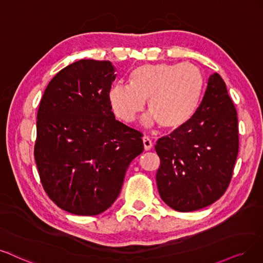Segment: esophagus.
<instances>
[{
  "label": "esophagus",
  "instance_id": "esophagus-1",
  "mask_svg": "<svg viewBox=\"0 0 263 263\" xmlns=\"http://www.w3.org/2000/svg\"><path fill=\"white\" fill-rule=\"evenodd\" d=\"M142 142H143V148H144L145 151H149V150L152 149L153 144H152V141H151V139L149 137H143L142 138Z\"/></svg>",
  "mask_w": 263,
  "mask_h": 263
}]
</instances>
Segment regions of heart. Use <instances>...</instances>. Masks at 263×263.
I'll return each mask as SVG.
<instances>
[{
	"instance_id": "b5f03b06",
	"label": "heart",
	"mask_w": 263,
	"mask_h": 263,
	"mask_svg": "<svg viewBox=\"0 0 263 263\" xmlns=\"http://www.w3.org/2000/svg\"><path fill=\"white\" fill-rule=\"evenodd\" d=\"M202 91V74L190 62L179 65L145 64L136 68L129 84H115L109 90L112 111L123 122L129 123L144 108L148 100L150 114L145 126L159 124L165 130H177L195 114Z\"/></svg>"
}]
</instances>
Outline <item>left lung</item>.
I'll return each mask as SVG.
<instances>
[{
    "mask_svg": "<svg viewBox=\"0 0 263 263\" xmlns=\"http://www.w3.org/2000/svg\"><path fill=\"white\" fill-rule=\"evenodd\" d=\"M155 151L161 161L157 189L175 211L194 212L224 194L238 153V127L234 103L218 73L209 76L192 120L157 140Z\"/></svg>",
    "mask_w": 263,
    "mask_h": 263,
    "instance_id": "1",
    "label": "left lung"
}]
</instances>
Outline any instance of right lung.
Masks as SVG:
<instances>
[{
  "label": "right lung",
  "mask_w": 263,
  "mask_h": 263,
  "mask_svg": "<svg viewBox=\"0 0 263 263\" xmlns=\"http://www.w3.org/2000/svg\"><path fill=\"white\" fill-rule=\"evenodd\" d=\"M108 60L82 59L60 70L41 99L34 159L48 197L79 216L103 213L118 198L142 134L115 120Z\"/></svg>",
  "instance_id": "obj_1"
}]
</instances>
